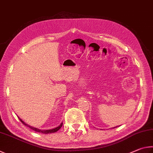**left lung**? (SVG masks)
<instances>
[{"instance_id": "left-lung-1", "label": "left lung", "mask_w": 153, "mask_h": 153, "mask_svg": "<svg viewBox=\"0 0 153 153\" xmlns=\"http://www.w3.org/2000/svg\"><path fill=\"white\" fill-rule=\"evenodd\" d=\"M115 128H116V127H115Z\"/></svg>"}]
</instances>
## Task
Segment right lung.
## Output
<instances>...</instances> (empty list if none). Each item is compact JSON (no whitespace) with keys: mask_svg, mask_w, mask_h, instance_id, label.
<instances>
[{"mask_svg":"<svg viewBox=\"0 0 153 153\" xmlns=\"http://www.w3.org/2000/svg\"><path fill=\"white\" fill-rule=\"evenodd\" d=\"M19 117V119L20 121H21V122H22L24 125L26 126L29 127V128H31V130H34V131H36V132H42V133H43V134H50V133H54V132H57V131H58V130H60V128H61L62 126V124H63V123H61L60 125L59 126L56 127V128H53V129H51V130H39V129H38V128H34V127L30 126H29V125L25 124V123L23 121V120L20 118L19 117Z\"/></svg>","mask_w":153,"mask_h":153,"instance_id":"1","label":"right lung"}]
</instances>
